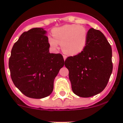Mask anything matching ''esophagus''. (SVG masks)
I'll list each match as a JSON object with an SVG mask.
<instances>
[{"instance_id":"obj_1","label":"esophagus","mask_w":123,"mask_h":123,"mask_svg":"<svg viewBox=\"0 0 123 123\" xmlns=\"http://www.w3.org/2000/svg\"><path fill=\"white\" fill-rule=\"evenodd\" d=\"M63 57H64V61H65V59H67V56L66 55H63Z\"/></svg>"}]
</instances>
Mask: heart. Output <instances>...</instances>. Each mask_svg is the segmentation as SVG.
Segmentation results:
<instances>
[{"label":"heart","mask_w":123,"mask_h":123,"mask_svg":"<svg viewBox=\"0 0 123 123\" xmlns=\"http://www.w3.org/2000/svg\"><path fill=\"white\" fill-rule=\"evenodd\" d=\"M52 37H48V43L53 50L61 44L62 51L68 55H77L82 52L87 45L88 31L85 27L77 24H65L55 28Z\"/></svg>","instance_id":"obj_1"}]
</instances>
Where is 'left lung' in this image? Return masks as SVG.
<instances>
[{"label": "left lung", "instance_id": "obj_1", "mask_svg": "<svg viewBox=\"0 0 123 123\" xmlns=\"http://www.w3.org/2000/svg\"><path fill=\"white\" fill-rule=\"evenodd\" d=\"M65 65L73 92L82 98L95 96L104 90L112 73L111 45L101 31L91 28L85 49L68 57Z\"/></svg>", "mask_w": 123, "mask_h": 123}]
</instances>
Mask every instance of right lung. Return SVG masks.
Returning a JSON list of instances; mask_svg holds the SVG:
<instances>
[{
	"label": "right lung",
	"mask_w": 123,
	"mask_h": 123,
	"mask_svg": "<svg viewBox=\"0 0 123 123\" xmlns=\"http://www.w3.org/2000/svg\"><path fill=\"white\" fill-rule=\"evenodd\" d=\"M46 33L42 28H33L23 33L13 44L9 59L13 84L31 98L50 95L55 79L64 65L61 54L49 52Z\"/></svg>",
	"instance_id": "right-lung-1"
}]
</instances>
